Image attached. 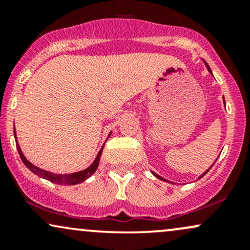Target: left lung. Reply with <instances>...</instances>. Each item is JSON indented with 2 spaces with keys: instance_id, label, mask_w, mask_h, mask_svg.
I'll return each mask as SVG.
<instances>
[{
  "instance_id": "left-lung-1",
  "label": "left lung",
  "mask_w": 250,
  "mask_h": 250,
  "mask_svg": "<svg viewBox=\"0 0 250 250\" xmlns=\"http://www.w3.org/2000/svg\"><path fill=\"white\" fill-rule=\"evenodd\" d=\"M203 62H205L206 67H207V69H208V71H209V73H210V74H211V70H210V68H209L208 63H207V62H206V61H203ZM223 102H225V99H223ZM225 105H226V103H225ZM215 162H216V161H215ZM213 165H214V163H213ZM211 167H213V166H211ZM211 167H210V168H211ZM210 168H209V169H210ZM209 169H207V170H206V171H205V173H203L202 175H200V176H199V179H201V177H203V176H205V175H206V174H207V173H208V171H209ZM151 173H153V171H151ZM153 175H154V176H155V177H157V179H160V180H162V181H167V180H166V179H163V177H161V176H160V175H157V174H155V173H153ZM167 182H168V181H167Z\"/></svg>"
}]
</instances>
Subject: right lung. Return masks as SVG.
I'll use <instances>...</instances> for the list:
<instances>
[{
    "mask_svg": "<svg viewBox=\"0 0 250 250\" xmlns=\"http://www.w3.org/2000/svg\"><path fill=\"white\" fill-rule=\"evenodd\" d=\"M110 134L108 135V137L110 136ZM14 136H15V140H16L17 151H19L20 157H21L22 162L24 163L25 167L29 169L30 171H33L34 174H36L37 176H40V177H42V179H45V180L50 181V182H53V183H56V185L74 186V185H79V183H81V182H83V181H85L87 179H89V177H90L91 175L95 173L97 167H99L100 157H101V155H102V149H103V147H104V145H103L102 148L100 149V151H99V154H97V156L95 157V160H94V162L91 163V165L89 166L88 168L83 169V170L76 171V173H71V174H55V173H53V171L43 170V169L36 167V166H34L33 163L28 161L27 157H25L24 155H23V153H22L21 148H20V145H19V143H17L15 127H14Z\"/></svg>",
    "mask_w": 250,
    "mask_h": 250,
    "instance_id": "right-lung-1",
    "label": "right lung"
}]
</instances>
